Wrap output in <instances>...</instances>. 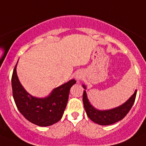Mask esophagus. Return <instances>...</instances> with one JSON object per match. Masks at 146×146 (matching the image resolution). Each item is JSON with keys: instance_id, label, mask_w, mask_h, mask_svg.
Returning <instances> with one entry per match:
<instances>
[{"instance_id": "34e87169", "label": "esophagus", "mask_w": 146, "mask_h": 146, "mask_svg": "<svg viewBox=\"0 0 146 146\" xmlns=\"http://www.w3.org/2000/svg\"><path fill=\"white\" fill-rule=\"evenodd\" d=\"M81 77H82V75H81V74H76V75H75L76 80H78V81H79L81 79Z\"/></svg>"}]
</instances>
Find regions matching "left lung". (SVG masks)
Here are the masks:
<instances>
[{
  "label": "left lung",
  "mask_w": 146,
  "mask_h": 146,
  "mask_svg": "<svg viewBox=\"0 0 146 146\" xmlns=\"http://www.w3.org/2000/svg\"><path fill=\"white\" fill-rule=\"evenodd\" d=\"M82 87L86 90V86L85 85H82ZM136 94L137 90L135 91L133 95L123 104L117 108L110 110H99L93 107L88 99L86 91H83L82 102H83V105L86 110V114L88 118L97 124L107 126V125L116 123L126 116L135 102Z\"/></svg>",
  "instance_id": "1"
}]
</instances>
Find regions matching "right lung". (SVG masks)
Here are the masks:
<instances>
[{"label": "right lung", "instance_id": "right-lung-1", "mask_svg": "<svg viewBox=\"0 0 146 146\" xmlns=\"http://www.w3.org/2000/svg\"><path fill=\"white\" fill-rule=\"evenodd\" d=\"M18 62V61H17ZM17 63L11 77L13 97L23 116L32 123L48 126L61 119L69 99V90L76 83L74 79L55 88L49 96L37 98L28 94L23 88L17 74Z\"/></svg>", "mask_w": 146, "mask_h": 146}]
</instances>
